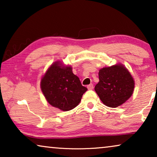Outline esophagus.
Wrapping results in <instances>:
<instances>
[{
    "label": "esophagus",
    "instance_id": "obj_1",
    "mask_svg": "<svg viewBox=\"0 0 157 157\" xmlns=\"http://www.w3.org/2000/svg\"><path fill=\"white\" fill-rule=\"evenodd\" d=\"M87 88L89 90H92L94 89V85L93 84H89L87 86Z\"/></svg>",
    "mask_w": 157,
    "mask_h": 157
}]
</instances>
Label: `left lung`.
Returning a JSON list of instances; mask_svg holds the SVG:
<instances>
[{
    "label": "left lung",
    "mask_w": 157,
    "mask_h": 157,
    "mask_svg": "<svg viewBox=\"0 0 157 157\" xmlns=\"http://www.w3.org/2000/svg\"><path fill=\"white\" fill-rule=\"evenodd\" d=\"M98 78L99 81L94 89L106 106L116 108L132 96L134 78L123 64L102 68L98 72Z\"/></svg>",
    "instance_id": "left-lung-1"
}]
</instances>
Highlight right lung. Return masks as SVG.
Returning <instances> with one entry per match:
<instances>
[{"mask_svg":"<svg viewBox=\"0 0 157 157\" xmlns=\"http://www.w3.org/2000/svg\"><path fill=\"white\" fill-rule=\"evenodd\" d=\"M40 89L49 104L63 111L78 106L87 91L74 74L71 66L63 65L60 61L51 64L42 76Z\"/></svg>","mask_w":157,"mask_h":157,"instance_id":"right-lung-1","label":"right lung"}]
</instances>
